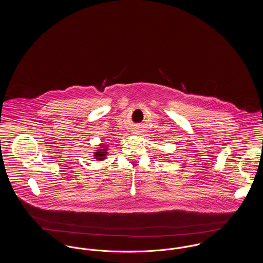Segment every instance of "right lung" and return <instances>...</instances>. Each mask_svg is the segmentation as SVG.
Wrapping results in <instances>:
<instances>
[{"label": "right lung", "mask_w": 263, "mask_h": 263, "mask_svg": "<svg viewBox=\"0 0 263 263\" xmlns=\"http://www.w3.org/2000/svg\"><path fill=\"white\" fill-rule=\"evenodd\" d=\"M108 146L104 143H100L98 145V149L93 152V158L96 159V161H104L107 158L108 155Z\"/></svg>", "instance_id": "1"}]
</instances>
